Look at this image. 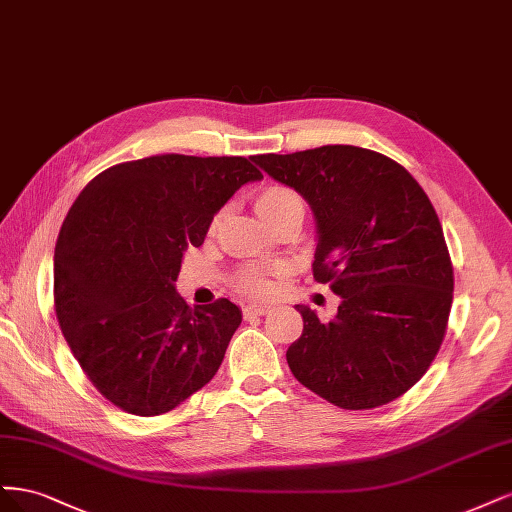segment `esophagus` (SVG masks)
I'll list each match as a JSON object with an SVG mask.
<instances>
[{
    "label": "esophagus",
    "instance_id": "34e87169",
    "mask_svg": "<svg viewBox=\"0 0 512 512\" xmlns=\"http://www.w3.org/2000/svg\"><path fill=\"white\" fill-rule=\"evenodd\" d=\"M270 306H263V304H249L244 306V319H253V317H261V315H268Z\"/></svg>",
    "mask_w": 512,
    "mask_h": 512
}]
</instances>
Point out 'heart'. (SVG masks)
<instances>
[{
  "mask_svg": "<svg viewBox=\"0 0 512 512\" xmlns=\"http://www.w3.org/2000/svg\"><path fill=\"white\" fill-rule=\"evenodd\" d=\"M255 212L259 214V219L266 223L268 227H274L276 223L285 221V219H304V200L298 191H293L285 185H270L263 187L257 195H255ZM276 268H249L240 272L238 276V289L255 295V298H263L268 295L272 289L270 283V274H274Z\"/></svg>",
  "mask_w": 512,
  "mask_h": 512,
  "instance_id": "1",
  "label": "heart"
}]
</instances>
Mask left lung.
I'll return each instance as SVG.
<instances>
[{
	"mask_svg": "<svg viewBox=\"0 0 512 512\" xmlns=\"http://www.w3.org/2000/svg\"><path fill=\"white\" fill-rule=\"evenodd\" d=\"M253 161L308 202L312 274L342 300L329 323L295 306L304 332L287 351L293 376L346 410L400 398L434 361L453 302V266L430 197L400 163L359 146Z\"/></svg>",
	"mask_w": 512,
	"mask_h": 512,
	"instance_id": "1",
	"label": "left lung"
}]
</instances>
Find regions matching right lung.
Masks as SVG:
<instances>
[{
  "instance_id": "add662e5",
  "label": "right lung",
  "mask_w": 512,
  "mask_h": 512,
  "mask_svg": "<svg viewBox=\"0 0 512 512\" xmlns=\"http://www.w3.org/2000/svg\"><path fill=\"white\" fill-rule=\"evenodd\" d=\"M261 178L244 157L172 153L108 168L76 197L55 246V310L114 406L163 415L217 374L242 310L225 298L189 308L176 278L214 214Z\"/></svg>"
}]
</instances>
